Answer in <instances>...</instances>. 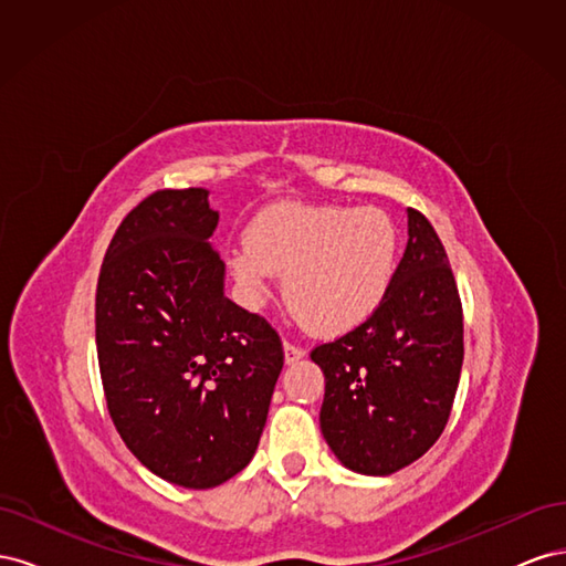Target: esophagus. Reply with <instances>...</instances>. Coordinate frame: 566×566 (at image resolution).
I'll return each mask as SVG.
<instances>
[{
	"instance_id": "34e87169",
	"label": "esophagus",
	"mask_w": 566,
	"mask_h": 566,
	"mask_svg": "<svg viewBox=\"0 0 566 566\" xmlns=\"http://www.w3.org/2000/svg\"><path fill=\"white\" fill-rule=\"evenodd\" d=\"M283 354H285V364H295V361H300V358L306 354L302 347H297V345H293V342H285L283 345Z\"/></svg>"
}]
</instances>
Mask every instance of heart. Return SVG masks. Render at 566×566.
I'll return each mask as SVG.
<instances>
[{
    "label": "heart",
    "mask_w": 566,
    "mask_h": 566,
    "mask_svg": "<svg viewBox=\"0 0 566 566\" xmlns=\"http://www.w3.org/2000/svg\"><path fill=\"white\" fill-rule=\"evenodd\" d=\"M243 243L229 266L245 310L260 312L271 276H285V302L318 335L347 333L366 321L399 262L397 227L378 208L273 205L250 221Z\"/></svg>",
    "instance_id": "1"
}]
</instances>
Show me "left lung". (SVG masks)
<instances>
[{
  "label": "left lung",
  "mask_w": 566,
  "mask_h": 566,
  "mask_svg": "<svg viewBox=\"0 0 566 566\" xmlns=\"http://www.w3.org/2000/svg\"><path fill=\"white\" fill-rule=\"evenodd\" d=\"M462 306L434 227L408 208V243L385 300L312 352L325 375L321 432L342 465L385 476L434 447L462 368Z\"/></svg>",
  "instance_id": "obj_1"
}]
</instances>
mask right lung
<instances>
[{"label":"right lung","mask_w":566,"mask_h":566,"mask_svg":"<svg viewBox=\"0 0 566 566\" xmlns=\"http://www.w3.org/2000/svg\"><path fill=\"white\" fill-rule=\"evenodd\" d=\"M205 188H165L123 219L96 285L108 413L153 474L212 489L252 460L283 368L279 333L224 295Z\"/></svg>","instance_id":"obj_1"}]
</instances>
